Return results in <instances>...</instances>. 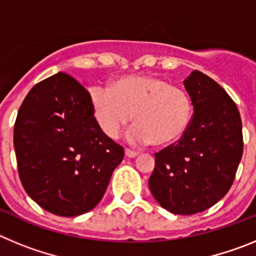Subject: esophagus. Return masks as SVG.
Masks as SVG:
<instances>
[{
	"mask_svg": "<svg viewBox=\"0 0 256 256\" xmlns=\"http://www.w3.org/2000/svg\"><path fill=\"white\" fill-rule=\"evenodd\" d=\"M138 155V152H136V151H132V150H128L126 148V158H136V156Z\"/></svg>",
	"mask_w": 256,
	"mask_h": 256,
	"instance_id": "obj_1",
	"label": "esophagus"
}]
</instances>
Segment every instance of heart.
Instances as JSON below:
<instances>
[{
  "label": "heart",
  "mask_w": 256,
  "mask_h": 256,
  "mask_svg": "<svg viewBox=\"0 0 256 256\" xmlns=\"http://www.w3.org/2000/svg\"><path fill=\"white\" fill-rule=\"evenodd\" d=\"M92 112L97 124L110 138H116L132 120L126 133L132 144L168 146L186 134L194 114L190 94L178 86L154 76H126L112 88L92 87Z\"/></svg>",
  "instance_id": "b5f03b06"
}]
</instances>
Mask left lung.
I'll return each instance as SVG.
<instances>
[{
  "label": "left lung",
  "instance_id": "8db88e82",
  "mask_svg": "<svg viewBox=\"0 0 256 256\" xmlns=\"http://www.w3.org/2000/svg\"><path fill=\"white\" fill-rule=\"evenodd\" d=\"M194 116L186 134L155 154L148 187L173 214L191 216L216 204L230 191L242 158L238 108L212 78L194 70L183 82Z\"/></svg>",
  "mask_w": 256,
  "mask_h": 256
}]
</instances>
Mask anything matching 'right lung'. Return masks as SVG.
Wrapping results in <instances>:
<instances>
[{
    "label": "right lung",
    "mask_w": 256,
    "mask_h": 256,
    "mask_svg": "<svg viewBox=\"0 0 256 256\" xmlns=\"http://www.w3.org/2000/svg\"><path fill=\"white\" fill-rule=\"evenodd\" d=\"M22 184L47 212L76 216L102 198L124 148L101 130L90 94L58 73L32 88L14 126Z\"/></svg>",
    "instance_id": "right-lung-1"
}]
</instances>
